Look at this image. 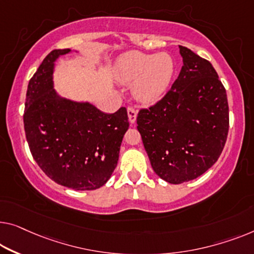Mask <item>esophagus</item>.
Returning a JSON list of instances; mask_svg holds the SVG:
<instances>
[{
	"label": "esophagus",
	"mask_w": 254,
	"mask_h": 254,
	"mask_svg": "<svg viewBox=\"0 0 254 254\" xmlns=\"http://www.w3.org/2000/svg\"><path fill=\"white\" fill-rule=\"evenodd\" d=\"M127 116H128V121L130 123L133 124L137 120V111L133 107H127Z\"/></svg>",
	"instance_id": "esophagus-1"
}]
</instances>
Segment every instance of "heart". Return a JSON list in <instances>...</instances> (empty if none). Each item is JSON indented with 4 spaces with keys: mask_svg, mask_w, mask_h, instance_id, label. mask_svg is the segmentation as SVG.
I'll use <instances>...</instances> for the list:
<instances>
[{
    "mask_svg": "<svg viewBox=\"0 0 254 254\" xmlns=\"http://www.w3.org/2000/svg\"><path fill=\"white\" fill-rule=\"evenodd\" d=\"M176 71L172 56L127 52L121 57L115 67V76L123 83L134 82L133 93L141 103L153 104L160 100L171 85Z\"/></svg>",
    "mask_w": 254,
    "mask_h": 254,
    "instance_id": "1",
    "label": "heart"
}]
</instances>
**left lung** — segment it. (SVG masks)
<instances>
[{"mask_svg": "<svg viewBox=\"0 0 254 254\" xmlns=\"http://www.w3.org/2000/svg\"><path fill=\"white\" fill-rule=\"evenodd\" d=\"M179 50L184 66L171 90L137 117L151 168L175 185L196 179L218 161L229 128L227 93L213 66L190 49Z\"/></svg>", "mask_w": 254, "mask_h": 254, "instance_id": "obj_1", "label": "left lung"}]
</instances>
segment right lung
<instances>
[{"label": "right lung", "mask_w": 254, "mask_h": 254, "mask_svg": "<svg viewBox=\"0 0 254 254\" xmlns=\"http://www.w3.org/2000/svg\"><path fill=\"white\" fill-rule=\"evenodd\" d=\"M70 49L51 51L30 78L24 127L30 153L55 183L93 190L107 183L117 165L128 128L126 107L106 114L90 103L60 97L54 89L55 63Z\"/></svg>", "instance_id": "1"}]
</instances>
